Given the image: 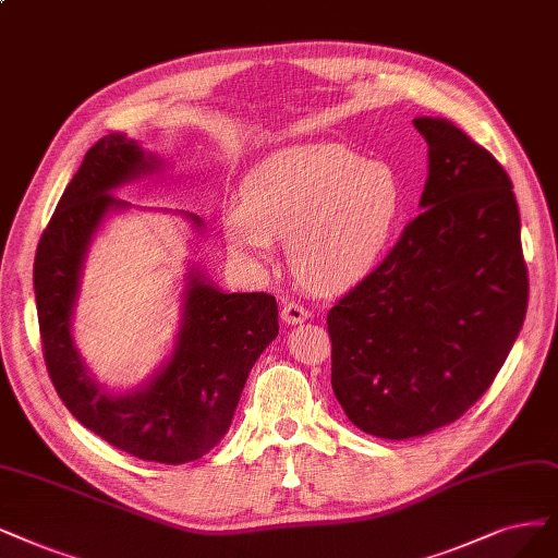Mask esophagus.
Returning <instances> with one entry per match:
<instances>
[{
    "label": "esophagus",
    "mask_w": 558,
    "mask_h": 558,
    "mask_svg": "<svg viewBox=\"0 0 558 558\" xmlns=\"http://www.w3.org/2000/svg\"><path fill=\"white\" fill-rule=\"evenodd\" d=\"M280 317H282V322H284V324H292V326H296V324H303L307 317H311V313H307L301 303L284 301V303H282V313H280Z\"/></svg>",
    "instance_id": "obj_1"
}]
</instances>
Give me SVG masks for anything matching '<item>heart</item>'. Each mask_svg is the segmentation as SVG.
Instances as JSON below:
<instances>
[{
    "label": "heart",
    "mask_w": 558,
    "mask_h": 558,
    "mask_svg": "<svg viewBox=\"0 0 558 558\" xmlns=\"http://www.w3.org/2000/svg\"><path fill=\"white\" fill-rule=\"evenodd\" d=\"M243 202L222 209L230 251L266 262L278 239L296 278L322 294L363 282L393 247L407 193L393 165L365 160L338 142H299L245 174Z\"/></svg>",
    "instance_id": "b5f03b06"
}]
</instances>
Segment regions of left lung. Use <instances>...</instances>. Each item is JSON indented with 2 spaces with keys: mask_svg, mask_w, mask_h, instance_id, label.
I'll use <instances>...</instances> for the list:
<instances>
[{
  "mask_svg": "<svg viewBox=\"0 0 558 558\" xmlns=\"http://www.w3.org/2000/svg\"><path fill=\"white\" fill-rule=\"evenodd\" d=\"M414 126L427 142L423 211L326 317L347 418L398 441L458 421L485 393L529 301L506 170L448 119L416 117Z\"/></svg>",
  "mask_w": 558,
  "mask_h": 558,
  "instance_id": "left-lung-1",
  "label": "left lung"
}]
</instances>
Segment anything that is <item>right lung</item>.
Segmentation results:
<instances>
[{
	"mask_svg": "<svg viewBox=\"0 0 558 558\" xmlns=\"http://www.w3.org/2000/svg\"><path fill=\"white\" fill-rule=\"evenodd\" d=\"M165 160L126 133L100 137L85 154L38 241L34 294L50 379L61 402L94 435L131 456L183 464L206 456L230 429L247 375L278 336V305L264 292H222L197 264L185 266L174 347L129 390L100 384L73 338V315L89 247L131 202L114 193L160 174ZM204 232V220L177 211Z\"/></svg>",
	"mask_w": 558,
	"mask_h": 558,
	"instance_id": "right-lung-1",
	"label": "right lung"
}]
</instances>
